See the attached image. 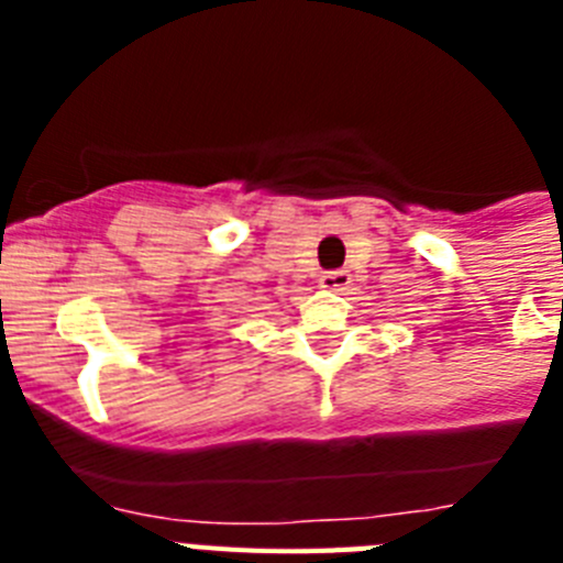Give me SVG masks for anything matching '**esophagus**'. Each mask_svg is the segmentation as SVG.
Returning <instances> with one entry per match:
<instances>
[{"mask_svg": "<svg viewBox=\"0 0 563 563\" xmlns=\"http://www.w3.org/2000/svg\"><path fill=\"white\" fill-rule=\"evenodd\" d=\"M350 282H352L350 271H330L321 276V287H324V290H332V292H343L346 287H350Z\"/></svg>", "mask_w": 563, "mask_h": 563, "instance_id": "34e87169", "label": "esophagus"}]
</instances>
